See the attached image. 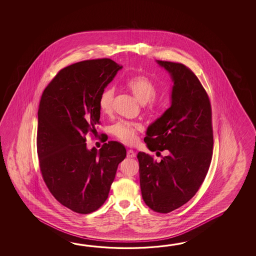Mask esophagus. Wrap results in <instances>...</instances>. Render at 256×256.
I'll return each instance as SVG.
<instances>
[{
  "label": "esophagus",
  "mask_w": 256,
  "mask_h": 256,
  "mask_svg": "<svg viewBox=\"0 0 256 256\" xmlns=\"http://www.w3.org/2000/svg\"><path fill=\"white\" fill-rule=\"evenodd\" d=\"M136 154L134 152V151H132V150H128L127 151V158H136Z\"/></svg>",
  "instance_id": "1"
}]
</instances>
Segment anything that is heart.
Masks as SVG:
<instances>
[{
	"label": "heart",
	"instance_id": "heart-1",
	"mask_svg": "<svg viewBox=\"0 0 256 256\" xmlns=\"http://www.w3.org/2000/svg\"><path fill=\"white\" fill-rule=\"evenodd\" d=\"M126 87L134 98L141 104L150 102L156 95V86L144 75L132 76L126 82ZM114 90L107 88L98 98V107L104 114L109 115L112 112ZM142 130L141 124L120 120L112 126V134L126 144H134L137 141L138 134Z\"/></svg>",
	"mask_w": 256,
	"mask_h": 256
}]
</instances>
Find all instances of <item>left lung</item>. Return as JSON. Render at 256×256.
I'll return each mask as SVG.
<instances>
[{
    "label": "left lung",
    "mask_w": 256,
    "mask_h": 256,
    "mask_svg": "<svg viewBox=\"0 0 256 256\" xmlns=\"http://www.w3.org/2000/svg\"><path fill=\"white\" fill-rule=\"evenodd\" d=\"M174 82L171 106L147 128L150 151L168 150L156 162L139 152L142 196L152 210L168 213L195 196L212 162V106L196 75L180 63L156 60Z\"/></svg>",
    "instance_id": "8db88e82"
}]
</instances>
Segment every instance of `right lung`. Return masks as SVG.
Listing matches in <instances>:
<instances>
[{
    "label": "right lung",
    "mask_w": 256,
    "mask_h": 256,
    "mask_svg": "<svg viewBox=\"0 0 256 256\" xmlns=\"http://www.w3.org/2000/svg\"><path fill=\"white\" fill-rule=\"evenodd\" d=\"M122 68L110 58L64 68L44 88L39 104L38 154L44 181L54 198L80 214L97 210L109 195L126 147L110 141L88 150L97 134L98 98Z\"/></svg>",
    "instance_id": "add662e5"
}]
</instances>
